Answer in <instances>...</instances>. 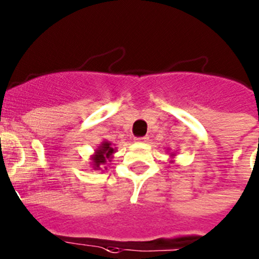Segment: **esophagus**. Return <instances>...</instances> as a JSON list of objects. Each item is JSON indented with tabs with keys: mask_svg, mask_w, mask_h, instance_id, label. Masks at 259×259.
I'll list each match as a JSON object with an SVG mask.
<instances>
[{
	"mask_svg": "<svg viewBox=\"0 0 259 259\" xmlns=\"http://www.w3.org/2000/svg\"><path fill=\"white\" fill-rule=\"evenodd\" d=\"M135 140H136V142H140V144H145V142H148L149 137H146V136L137 137V139H135Z\"/></svg>",
	"mask_w": 259,
	"mask_h": 259,
	"instance_id": "1",
	"label": "esophagus"
}]
</instances>
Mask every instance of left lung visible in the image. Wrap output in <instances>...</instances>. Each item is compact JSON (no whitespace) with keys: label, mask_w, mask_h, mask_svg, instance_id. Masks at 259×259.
Returning a JSON list of instances; mask_svg holds the SVG:
<instances>
[{"label":"left lung","mask_w":259,"mask_h":259,"mask_svg":"<svg viewBox=\"0 0 259 259\" xmlns=\"http://www.w3.org/2000/svg\"><path fill=\"white\" fill-rule=\"evenodd\" d=\"M169 156H170V163L175 162V156H176V153H170Z\"/></svg>","instance_id":"left-lung-1"}]
</instances>
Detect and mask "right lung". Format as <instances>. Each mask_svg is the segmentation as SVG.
Instances as JSON below:
<instances>
[{"mask_svg": "<svg viewBox=\"0 0 259 259\" xmlns=\"http://www.w3.org/2000/svg\"><path fill=\"white\" fill-rule=\"evenodd\" d=\"M117 151V148L111 142L104 140L100 145L95 149V153L91 155V164L92 168L96 170L106 169L105 164L108 162H111L113 154Z\"/></svg>", "mask_w": 259, "mask_h": 259, "instance_id": "obj_1", "label": "right lung"}]
</instances>
